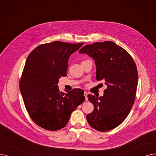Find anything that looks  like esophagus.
Instances as JSON below:
<instances>
[{
	"label": "esophagus",
	"instance_id": "esophagus-1",
	"mask_svg": "<svg viewBox=\"0 0 156 156\" xmlns=\"http://www.w3.org/2000/svg\"><path fill=\"white\" fill-rule=\"evenodd\" d=\"M84 97H85V100H86V101H88V93L84 91Z\"/></svg>",
	"mask_w": 156,
	"mask_h": 156
}]
</instances>
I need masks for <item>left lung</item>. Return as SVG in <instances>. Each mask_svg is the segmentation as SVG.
Returning <instances> with one entry per match:
<instances>
[{
    "label": "left lung",
    "instance_id": "obj_1",
    "mask_svg": "<svg viewBox=\"0 0 156 156\" xmlns=\"http://www.w3.org/2000/svg\"><path fill=\"white\" fill-rule=\"evenodd\" d=\"M79 52L94 59L96 79L107 85L102 97L88 95L94 110L87 115V121L98 131L113 129L126 119L134 103L138 80L136 65L125 49L109 41L87 45Z\"/></svg>",
    "mask_w": 156,
    "mask_h": 156
}]
</instances>
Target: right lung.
<instances>
[{
    "instance_id": "add662e5",
    "label": "right lung",
    "mask_w": 156,
    "mask_h": 156,
    "mask_svg": "<svg viewBox=\"0 0 156 156\" xmlns=\"http://www.w3.org/2000/svg\"><path fill=\"white\" fill-rule=\"evenodd\" d=\"M83 44L55 41L38 46L29 55L20 90L30 118L43 129L55 131L63 128L84 101L81 89L65 93L58 86L59 79L66 76L70 55Z\"/></svg>"
}]
</instances>
